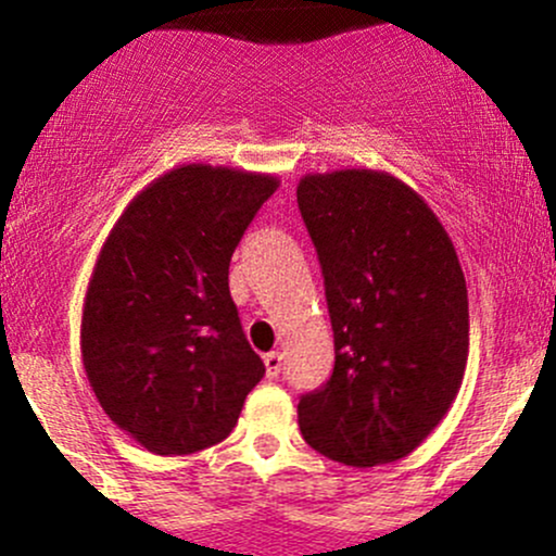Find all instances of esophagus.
<instances>
[{"label": "esophagus", "instance_id": "esophagus-1", "mask_svg": "<svg viewBox=\"0 0 556 556\" xmlns=\"http://www.w3.org/2000/svg\"><path fill=\"white\" fill-rule=\"evenodd\" d=\"M264 366H266V376H269V379H277L279 371H282V355L279 353L264 355Z\"/></svg>", "mask_w": 556, "mask_h": 556}]
</instances>
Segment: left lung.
<instances>
[{
	"mask_svg": "<svg viewBox=\"0 0 556 556\" xmlns=\"http://www.w3.org/2000/svg\"><path fill=\"white\" fill-rule=\"evenodd\" d=\"M298 206L321 261L334 371L303 394V439L329 460H402L442 424L468 366V287L424 195L381 169L308 172Z\"/></svg>",
	"mask_w": 556,
	"mask_h": 556,
	"instance_id": "left-lung-1",
	"label": "left lung"
}]
</instances>
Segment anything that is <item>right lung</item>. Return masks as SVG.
<instances>
[{"label":"right lung","mask_w":556,"mask_h":556,"mask_svg":"<svg viewBox=\"0 0 556 556\" xmlns=\"http://www.w3.org/2000/svg\"><path fill=\"white\" fill-rule=\"evenodd\" d=\"M269 172L180 164L132 198L96 256L80 355L96 400L154 455L225 442L264 363L229 298V258Z\"/></svg>","instance_id":"obj_1"}]
</instances>
